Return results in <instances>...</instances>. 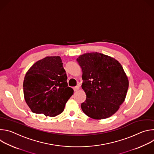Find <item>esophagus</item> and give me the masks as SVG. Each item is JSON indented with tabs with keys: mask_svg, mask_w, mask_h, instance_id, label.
<instances>
[{
	"mask_svg": "<svg viewBox=\"0 0 154 154\" xmlns=\"http://www.w3.org/2000/svg\"><path fill=\"white\" fill-rule=\"evenodd\" d=\"M73 89H74V91H78V90H79V86H74Z\"/></svg>",
	"mask_w": 154,
	"mask_h": 154,
	"instance_id": "obj_1",
	"label": "esophagus"
}]
</instances>
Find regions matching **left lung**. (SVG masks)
Returning a JSON list of instances; mask_svg holds the SVG:
<instances>
[{
	"instance_id": "obj_1",
	"label": "left lung",
	"mask_w": 154,
	"mask_h": 154,
	"mask_svg": "<svg viewBox=\"0 0 154 154\" xmlns=\"http://www.w3.org/2000/svg\"><path fill=\"white\" fill-rule=\"evenodd\" d=\"M77 61L82 69V88L86 96L81 104L82 111L94 119L110 117L124 102L128 88L122 65L98 52L84 54Z\"/></svg>"
}]
</instances>
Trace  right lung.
<instances>
[{"label": "right lung", "mask_w": 154, "mask_h": 154, "mask_svg": "<svg viewBox=\"0 0 154 154\" xmlns=\"http://www.w3.org/2000/svg\"><path fill=\"white\" fill-rule=\"evenodd\" d=\"M59 56L36 61L27 72L23 83L25 100L32 112L54 117L61 113L74 90Z\"/></svg>", "instance_id": "right-lung-1"}]
</instances>
